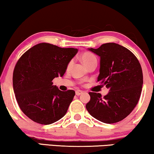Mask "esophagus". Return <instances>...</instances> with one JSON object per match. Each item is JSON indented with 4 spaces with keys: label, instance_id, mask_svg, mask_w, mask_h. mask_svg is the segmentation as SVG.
I'll return each mask as SVG.
<instances>
[{
    "label": "esophagus",
    "instance_id": "1",
    "mask_svg": "<svg viewBox=\"0 0 154 154\" xmlns=\"http://www.w3.org/2000/svg\"><path fill=\"white\" fill-rule=\"evenodd\" d=\"M82 94H83V91L81 90H77L76 91H75V95H76V96H80V95Z\"/></svg>",
    "mask_w": 154,
    "mask_h": 154
}]
</instances>
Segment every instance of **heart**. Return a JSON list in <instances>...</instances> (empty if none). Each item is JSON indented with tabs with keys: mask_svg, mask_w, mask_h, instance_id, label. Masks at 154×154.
Returning <instances> with one entry per match:
<instances>
[{
	"mask_svg": "<svg viewBox=\"0 0 154 154\" xmlns=\"http://www.w3.org/2000/svg\"><path fill=\"white\" fill-rule=\"evenodd\" d=\"M81 60L83 63V64L86 67H88L89 65L94 63H97V59H96V57L90 53H85V54H82L81 56ZM71 65V63H70L68 64V68H70V66Z\"/></svg>",
	"mask_w": 154,
	"mask_h": 154,
	"instance_id": "1",
	"label": "heart"
}]
</instances>
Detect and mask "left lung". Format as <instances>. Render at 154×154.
<instances>
[{
    "label": "left lung",
    "mask_w": 154,
    "mask_h": 154,
    "mask_svg": "<svg viewBox=\"0 0 154 154\" xmlns=\"http://www.w3.org/2000/svg\"><path fill=\"white\" fill-rule=\"evenodd\" d=\"M88 49L100 57L97 81L109 92L103 98L98 93L89 92L91 99L86 105L87 111L103 123L119 122L131 113L140 98L143 86L140 63L128 49L115 43Z\"/></svg>",
    "instance_id": "obj_1"
}]
</instances>
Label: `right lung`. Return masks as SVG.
<instances>
[{
	"mask_svg": "<svg viewBox=\"0 0 154 154\" xmlns=\"http://www.w3.org/2000/svg\"><path fill=\"white\" fill-rule=\"evenodd\" d=\"M78 49L47 43L34 45L17 62L13 86L19 107L35 122L48 125L66 115L75 91H61L52 81L66 73Z\"/></svg>",
	"mask_w": 154,
	"mask_h": 154,
	"instance_id": "obj_1",
	"label": "right lung"
}]
</instances>
